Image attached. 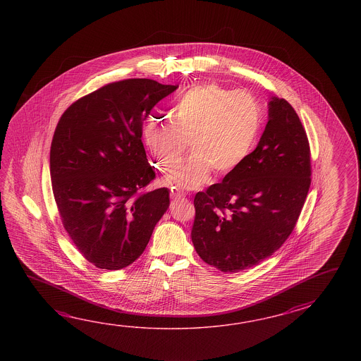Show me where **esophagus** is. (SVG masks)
I'll return each mask as SVG.
<instances>
[{"instance_id": "esophagus-1", "label": "esophagus", "mask_w": 361, "mask_h": 361, "mask_svg": "<svg viewBox=\"0 0 361 361\" xmlns=\"http://www.w3.org/2000/svg\"><path fill=\"white\" fill-rule=\"evenodd\" d=\"M170 196H171V200L184 199L183 192L178 191V190H171Z\"/></svg>"}]
</instances>
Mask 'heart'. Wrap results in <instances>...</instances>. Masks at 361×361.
Wrapping results in <instances>:
<instances>
[{"label": "heart", "instance_id": "heart-1", "mask_svg": "<svg viewBox=\"0 0 361 361\" xmlns=\"http://www.w3.org/2000/svg\"><path fill=\"white\" fill-rule=\"evenodd\" d=\"M261 126V106L253 95L215 84L200 85L178 100L173 121L147 123L143 138L164 171L177 168L190 140L193 154L166 182L173 188L196 190L212 170L226 176L238 169L252 154Z\"/></svg>", "mask_w": 361, "mask_h": 361}]
</instances>
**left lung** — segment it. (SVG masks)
I'll return each mask as SVG.
<instances>
[{"label": "left lung", "instance_id": "8db88e82", "mask_svg": "<svg viewBox=\"0 0 361 361\" xmlns=\"http://www.w3.org/2000/svg\"><path fill=\"white\" fill-rule=\"evenodd\" d=\"M311 185L306 130L285 99L271 98L257 148L222 182L197 192L192 243L222 272L250 269L290 236Z\"/></svg>", "mask_w": 361, "mask_h": 361}]
</instances>
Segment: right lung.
<instances>
[{
    "label": "right lung",
    "mask_w": 361,
    "mask_h": 361,
    "mask_svg": "<svg viewBox=\"0 0 361 361\" xmlns=\"http://www.w3.org/2000/svg\"><path fill=\"white\" fill-rule=\"evenodd\" d=\"M178 85L129 78L72 103L56 125L50 176L64 230L86 261L121 269L137 261L169 207L142 143L151 109Z\"/></svg>",
    "instance_id": "1"
}]
</instances>
